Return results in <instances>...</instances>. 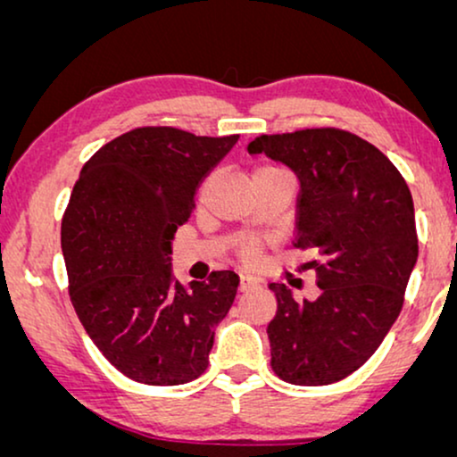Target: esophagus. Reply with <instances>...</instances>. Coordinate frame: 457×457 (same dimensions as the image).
<instances>
[{
    "mask_svg": "<svg viewBox=\"0 0 457 457\" xmlns=\"http://www.w3.org/2000/svg\"><path fill=\"white\" fill-rule=\"evenodd\" d=\"M255 285H258V280H255L253 277H249V274H241V277H239V289L241 291L252 289V287H255Z\"/></svg>",
    "mask_w": 457,
    "mask_h": 457,
    "instance_id": "34e87169",
    "label": "esophagus"
}]
</instances>
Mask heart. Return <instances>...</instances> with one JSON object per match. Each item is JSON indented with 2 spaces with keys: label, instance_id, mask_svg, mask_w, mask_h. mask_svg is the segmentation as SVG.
<instances>
[{
  "label": "heart",
  "instance_id": "1",
  "mask_svg": "<svg viewBox=\"0 0 457 457\" xmlns=\"http://www.w3.org/2000/svg\"><path fill=\"white\" fill-rule=\"evenodd\" d=\"M255 174H285V170L283 168H278V166H262V168H258V170H255ZM243 255H245V258H255V249H253V245H247L245 249H243Z\"/></svg>",
  "mask_w": 457,
  "mask_h": 457
}]
</instances>
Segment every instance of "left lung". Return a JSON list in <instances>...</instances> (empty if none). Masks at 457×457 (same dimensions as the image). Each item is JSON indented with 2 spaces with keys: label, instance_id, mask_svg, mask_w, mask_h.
Instances as JSON below:
<instances>
[{
  "label": "left lung",
  "instance_id": "1",
  "mask_svg": "<svg viewBox=\"0 0 457 457\" xmlns=\"http://www.w3.org/2000/svg\"><path fill=\"white\" fill-rule=\"evenodd\" d=\"M299 180L295 247L314 249L316 299L272 283V370L293 385H330L358 370L397 320L418 260L411 193L386 155L339 129L262 135L247 145Z\"/></svg>",
  "mask_w": 457,
  "mask_h": 457
}]
</instances>
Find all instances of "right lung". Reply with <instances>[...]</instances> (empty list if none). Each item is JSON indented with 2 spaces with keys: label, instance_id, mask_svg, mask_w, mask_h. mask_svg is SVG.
I'll return each mask as SVG.
<instances>
[{
  "label": "right lung",
  "instance_id": "add662e5",
  "mask_svg": "<svg viewBox=\"0 0 457 457\" xmlns=\"http://www.w3.org/2000/svg\"><path fill=\"white\" fill-rule=\"evenodd\" d=\"M237 141L135 129L105 143L74 185L62 220L72 305L99 352L137 383L183 385L208 368L239 277L216 270L183 285L172 241L199 185Z\"/></svg>",
  "mask_w": 457,
  "mask_h": 457
}]
</instances>
